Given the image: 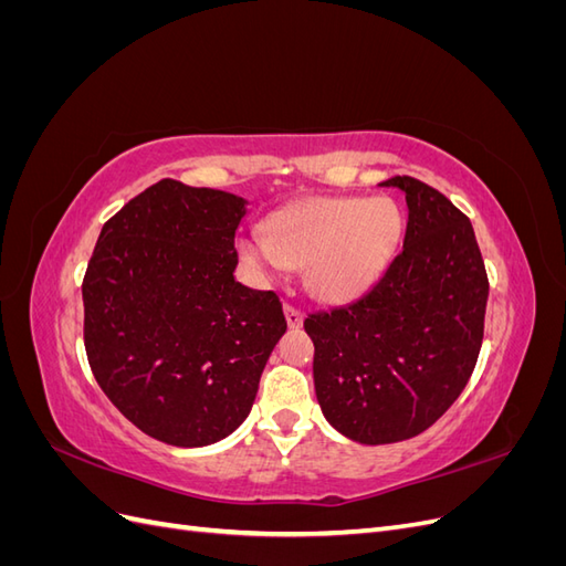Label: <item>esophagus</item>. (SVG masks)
Listing matches in <instances>:
<instances>
[{
	"label": "esophagus",
	"instance_id": "esophagus-1",
	"mask_svg": "<svg viewBox=\"0 0 566 566\" xmlns=\"http://www.w3.org/2000/svg\"><path fill=\"white\" fill-rule=\"evenodd\" d=\"M285 318H287L290 328H300L302 321H304V314H302L300 306H295L293 302H285Z\"/></svg>",
	"mask_w": 566,
	"mask_h": 566
}]
</instances>
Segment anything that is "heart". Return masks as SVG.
<instances>
[{
  "mask_svg": "<svg viewBox=\"0 0 566 566\" xmlns=\"http://www.w3.org/2000/svg\"><path fill=\"white\" fill-rule=\"evenodd\" d=\"M401 238L403 214L389 198H310L273 214L269 235L243 233L238 250L262 276L306 266L316 295L347 302L382 276Z\"/></svg>",
  "mask_w": 566,
  "mask_h": 566,
  "instance_id": "1",
  "label": "heart"
}]
</instances>
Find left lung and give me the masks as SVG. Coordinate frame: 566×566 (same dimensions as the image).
Wrapping results in <instances>:
<instances>
[{
  "label": "left lung",
  "instance_id": "obj_1",
  "mask_svg": "<svg viewBox=\"0 0 566 566\" xmlns=\"http://www.w3.org/2000/svg\"><path fill=\"white\" fill-rule=\"evenodd\" d=\"M382 184L406 193L403 250L361 300L304 318L323 416L358 443L410 439L447 413L476 366L489 300L470 219L420 179Z\"/></svg>",
  "mask_w": 566,
  "mask_h": 566
}]
</instances>
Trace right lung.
Segmentation results:
<instances>
[{"label":"right lung","mask_w":566,"mask_h":566,"mask_svg":"<svg viewBox=\"0 0 566 566\" xmlns=\"http://www.w3.org/2000/svg\"><path fill=\"white\" fill-rule=\"evenodd\" d=\"M243 217V198L163 179L106 221L84 273L96 382L172 447H208L248 418L287 328L273 290L233 279Z\"/></svg>","instance_id":"1"}]
</instances>
